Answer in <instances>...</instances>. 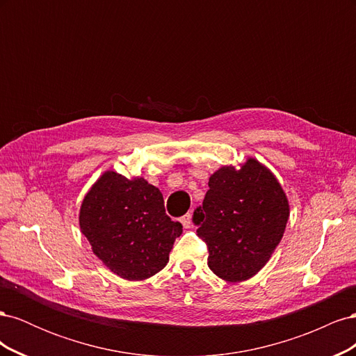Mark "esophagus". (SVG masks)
<instances>
[{"label":"esophagus","mask_w":356,"mask_h":356,"mask_svg":"<svg viewBox=\"0 0 356 356\" xmlns=\"http://www.w3.org/2000/svg\"><path fill=\"white\" fill-rule=\"evenodd\" d=\"M181 224L184 225V229H190L191 227V213H186L184 217H181Z\"/></svg>","instance_id":"34e87169"}]
</instances>
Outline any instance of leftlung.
I'll list each match as a JSON object with an SVG mask.
<instances>
[{"mask_svg":"<svg viewBox=\"0 0 356 356\" xmlns=\"http://www.w3.org/2000/svg\"><path fill=\"white\" fill-rule=\"evenodd\" d=\"M195 211L197 234L208 245V266L227 282H242L270 260L289 218V202L273 172L248 157L221 166Z\"/></svg>","mask_w":356,"mask_h":356,"instance_id":"8db88e82","label":"left lung"}]
</instances>
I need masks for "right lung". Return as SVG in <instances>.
Instances as JSON below:
<instances>
[{"mask_svg":"<svg viewBox=\"0 0 356 356\" xmlns=\"http://www.w3.org/2000/svg\"><path fill=\"white\" fill-rule=\"evenodd\" d=\"M80 230L93 254L127 281H145L169 261L182 225L165 212L163 195L143 177L105 170L86 193Z\"/></svg>","mask_w":356,"mask_h":356,"instance_id":"1","label":"right lung"}]
</instances>
